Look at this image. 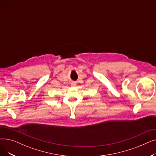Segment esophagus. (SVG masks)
Here are the masks:
<instances>
[{"label": "esophagus", "mask_w": 156, "mask_h": 156, "mask_svg": "<svg viewBox=\"0 0 156 156\" xmlns=\"http://www.w3.org/2000/svg\"><path fill=\"white\" fill-rule=\"evenodd\" d=\"M71 85V86H73V87H75V86H76V83H75V82H72Z\"/></svg>", "instance_id": "esophagus-1"}]
</instances>
